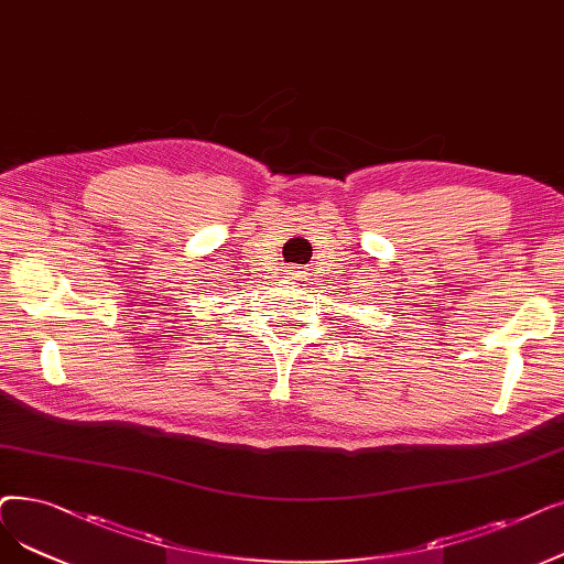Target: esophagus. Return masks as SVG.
<instances>
[{"label": "esophagus", "instance_id": "34e87169", "mask_svg": "<svg viewBox=\"0 0 564 564\" xmlns=\"http://www.w3.org/2000/svg\"><path fill=\"white\" fill-rule=\"evenodd\" d=\"M290 279H302V272H300V269H290Z\"/></svg>", "mask_w": 564, "mask_h": 564}]
</instances>
